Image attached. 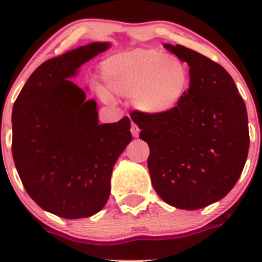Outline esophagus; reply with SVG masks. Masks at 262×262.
I'll return each mask as SVG.
<instances>
[{
  "label": "esophagus",
  "instance_id": "obj_1",
  "mask_svg": "<svg viewBox=\"0 0 262 262\" xmlns=\"http://www.w3.org/2000/svg\"><path fill=\"white\" fill-rule=\"evenodd\" d=\"M130 132H132V134H133V137H138V135H139L140 129H139V127H138L137 124H135V123L132 122V125H130Z\"/></svg>",
  "mask_w": 262,
  "mask_h": 262
}]
</instances>
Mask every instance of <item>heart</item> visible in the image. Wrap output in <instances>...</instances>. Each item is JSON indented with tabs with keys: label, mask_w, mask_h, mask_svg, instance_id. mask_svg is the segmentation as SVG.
<instances>
[{
	"label": "heart",
	"mask_w": 262,
	"mask_h": 262,
	"mask_svg": "<svg viewBox=\"0 0 262 262\" xmlns=\"http://www.w3.org/2000/svg\"><path fill=\"white\" fill-rule=\"evenodd\" d=\"M107 91L133 98L138 110L162 114L173 110L187 91L189 75L177 56L154 49H135L118 54L102 64ZM103 100L110 95L102 90Z\"/></svg>",
	"instance_id": "heart-1"
}]
</instances>
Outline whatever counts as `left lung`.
Listing matches in <instances>:
<instances>
[{
	"mask_svg": "<svg viewBox=\"0 0 262 262\" xmlns=\"http://www.w3.org/2000/svg\"><path fill=\"white\" fill-rule=\"evenodd\" d=\"M189 66V89L170 112L135 110L130 118L148 143L156 193L180 209H200L235 186L249 151L248 113L234 80L202 54L164 44Z\"/></svg>",
	"mask_w": 262,
	"mask_h": 262,
	"instance_id": "8db88e82",
	"label": "left lung"
}]
</instances>
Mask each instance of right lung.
Instances as JSON below:
<instances>
[{
	"label": "right lung",
	"instance_id": "obj_1",
	"mask_svg": "<svg viewBox=\"0 0 262 262\" xmlns=\"http://www.w3.org/2000/svg\"><path fill=\"white\" fill-rule=\"evenodd\" d=\"M108 47L92 43L47 60L13 104L12 155L20 181L40 208L61 218L103 208L114 164L132 141L128 117L98 124L96 102L69 80Z\"/></svg>",
	"mask_w": 262,
	"mask_h": 262
}]
</instances>
